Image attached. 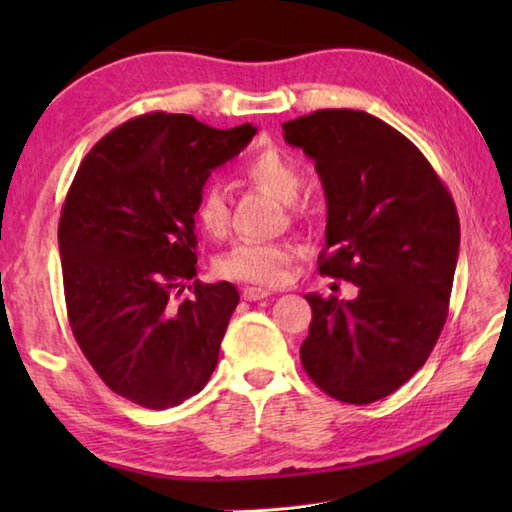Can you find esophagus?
I'll return each mask as SVG.
<instances>
[{
    "mask_svg": "<svg viewBox=\"0 0 512 512\" xmlns=\"http://www.w3.org/2000/svg\"><path fill=\"white\" fill-rule=\"evenodd\" d=\"M268 295H270V290H266V288H244L242 290V297L246 301H262Z\"/></svg>",
    "mask_w": 512,
    "mask_h": 512,
    "instance_id": "1",
    "label": "esophagus"
}]
</instances>
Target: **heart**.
I'll return each mask as SVG.
<instances>
[{
  "label": "heart",
  "mask_w": 512,
  "mask_h": 512,
  "mask_svg": "<svg viewBox=\"0 0 512 512\" xmlns=\"http://www.w3.org/2000/svg\"><path fill=\"white\" fill-rule=\"evenodd\" d=\"M242 176L281 202L297 200L303 184L295 160L277 149H264L248 156L242 165ZM195 220L206 235H224L228 206L220 189H202L198 204H195ZM297 253V246L288 242H239L217 259V273L228 279L275 288L288 279L290 264L295 262Z\"/></svg>",
  "instance_id": "1"
}]
</instances>
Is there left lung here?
Masks as SVG:
<instances>
[{
	"instance_id": "8db88e82",
	"label": "left lung",
	"mask_w": 512,
	"mask_h": 512,
	"mask_svg": "<svg viewBox=\"0 0 512 512\" xmlns=\"http://www.w3.org/2000/svg\"><path fill=\"white\" fill-rule=\"evenodd\" d=\"M314 160L325 202L319 273L352 281L354 301L306 295V374L325 394L369 405L427 361L449 314L460 220L420 149L361 110H319L284 123Z\"/></svg>"
}]
</instances>
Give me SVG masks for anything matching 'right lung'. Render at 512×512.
I'll return each instance as SVG.
<instances>
[{
    "label": "right lung",
    "mask_w": 512,
    "mask_h": 512,
    "mask_svg": "<svg viewBox=\"0 0 512 512\" xmlns=\"http://www.w3.org/2000/svg\"><path fill=\"white\" fill-rule=\"evenodd\" d=\"M257 127L215 129L154 112L112 129L65 195L59 253L70 328L118 396L167 409L209 383L239 303L228 281L200 284L195 204L211 171ZM184 287L192 295L177 301Z\"/></svg>",
    "instance_id": "right-lung-1"
}]
</instances>
